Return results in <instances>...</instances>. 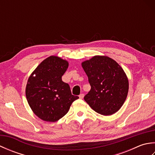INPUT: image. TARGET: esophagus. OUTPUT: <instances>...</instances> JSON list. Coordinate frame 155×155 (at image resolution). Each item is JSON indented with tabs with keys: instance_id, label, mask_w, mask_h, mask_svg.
<instances>
[{
	"instance_id": "esophagus-1",
	"label": "esophagus",
	"mask_w": 155,
	"mask_h": 155,
	"mask_svg": "<svg viewBox=\"0 0 155 155\" xmlns=\"http://www.w3.org/2000/svg\"><path fill=\"white\" fill-rule=\"evenodd\" d=\"M83 97H84V94H83V93H81V94L79 95V98H81V99H82V98H83Z\"/></svg>"
}]
</instances>
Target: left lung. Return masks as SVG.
<instances>
[{
	"label": "left lung",
	"instance_id": "8db88e82",
	"mask_svg": "<svg viewBox=\"0 0 155 155\" xmlns=\"http://www.w3.org/2000/svg\"><path fill=\"white\" fill-rule=\"evenodd\" d=\"M91 87L84 97L93 109L101 114L111 115L123 106L128 91V81L116 61L108 57L95 56L82 63Z\"/></svg>",
	"mask_w": 155,
	"mask_h": 155
}]
</instances>
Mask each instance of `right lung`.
Returning <instances> with one entry per match:
<instances>
[{"mask_svg":"<svg viewBox=\"0 0 155 155\" xmlns=\"http://www.w3.org/2000/svg\"><path fill=\"white\" fill-rule=\"evenodd\" d=\"M68 67L67 61L51 56L42 61L28 78L26 87L28 103L42 120L57 121L78 98L72 94L68 84L62 81Z\"/></svg>","mask_w":155,"mask_h":155,"instance_id":"right-lung-1","label":"right lung"}]
</instances>
